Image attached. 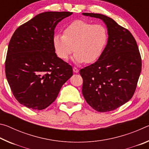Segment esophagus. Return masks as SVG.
<instances>
[{
	"mask_svg": "<svg viewBox=\"0 0 149 149\" xmlns=\"http://www.w3.org/2000/svg\"><path fill=\"white\" fill-rule=\"evenodd\" d=\"M73 71H74V73H76V74H77V73L79 72V70H78L77 68L74 67V68H73Z\"/></svg>",
	"mask_w": 149,
	"mask_h": 149,
	"instance_id": "1",
	"label": "esophagus"
}]
</instances>
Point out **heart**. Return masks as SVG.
Segmentation results:
<instances>
[{
  "instance_id": "b5f03b06",
  "label": "heart",
  "mask_w": 149,
  "mask_h": 149,
  "mask_svg": "<svg viewBox=\"0 0 149 149\" xmlns=\"http://www.w3.org/2000/svg\"><path fill=\"white\" fill-rule=\"evenodd\" d=\"M107 40V31L102 25L75 20L64 29V35H54L52 44L59 58L66 60L74 51L73 62L89 64L101 56Z\"/></svg>"
}]
</instances>
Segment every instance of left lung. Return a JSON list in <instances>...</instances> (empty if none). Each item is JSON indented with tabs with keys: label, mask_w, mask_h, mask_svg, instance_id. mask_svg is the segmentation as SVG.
Masks as SVG:
<instances>
[{
	"label": "left lung",
	"mask_w": 149,
	"mask_h": 149,
	"mask_svg": "<svg viewBox=\"0 0 149 149\" xmlns=\"http://www.w3.org/2000/svg\"><path fill=\"white\" fill-rule=\"evenodd\" d=\"M102 20L108 31L107 44L94 64L81 69L82 94L93 109L115 110L132 99L141 72V58L132 33L105 15L82 13Z\"/></svg>",
	"instance_id": "left-lung-1"
}]
</instances>
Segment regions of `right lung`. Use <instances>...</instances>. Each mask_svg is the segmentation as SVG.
<instances>
[{
	"instance_id": "add662e5",
	"label": "right lung",
	"mask_w": 149,
	"mask_h": 149,
	"mask_svg": "<svg viewBox=\"0 0 149 149\" xmlns=\"http://www.w3.org/2000/svg\"><path fill=\"white\" fill-rule=\"evenodd\" d=\"M72 14L42 12L12 35L5 72L15 98L27 108L40 110L49 107L73 75L72 67L57 56L52 44L56 25Z\"/></svg>"
}]
</instances>
